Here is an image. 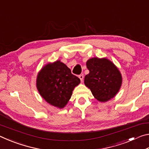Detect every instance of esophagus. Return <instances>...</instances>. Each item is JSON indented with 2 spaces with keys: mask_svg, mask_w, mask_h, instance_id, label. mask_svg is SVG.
Listing matches in <instances>:
<instances>
[{
  "mask_svg": "<svg viewBox=\"0 0 149 149\" xmlns=\"http://www.w3.org/2000/svg\"><path fill=\"white\" fill-rule=\"evenodd\" d=\"M79 78L80 79L81 81L83 82V81H84V75H83V74H81V75H79Z\"/></svg>",
  "mask_w": 149,
  "mask_h": 149,
  "instance_id": "34e87169",
  "label": "esophagus"
}]
</instances>
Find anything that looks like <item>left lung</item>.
Wrapping results in <instances>:
<instances>
[{"mask_svg": "<svg viewBox=\"0 0 149 149\" xmlns=\"http://www.w3.org/2000/svg\"><path fill=\"white\" fill-rule=\"evenodd\" d=\"M89 73L84 84L97 100L104 102L114 98L122 84V74L116 65L107 58L94 57L86 62Z\"/></svg>", "mask_w": 149, "mask_h": 149, "instance_id": "obj_1", "label": "left lung"}]
</instances>
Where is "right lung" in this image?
<instances>
[{
  "label": "right lung",
  "mask_w": 149,
  "mask_h": 149,
  "mask_svg": "<svg viewBox=\"0 0 149 149\" xmlns=\"http://www.w3.org/2000/svg\"><path fill=\"white\" fill-rule=\"evenodd\" d=\"M80 79L60 60L48 63L39 72L36 86L40 95L50 105L60 109L65 107Z\"/></svg>",
  "instance_id": "1"
}]
</instances>
